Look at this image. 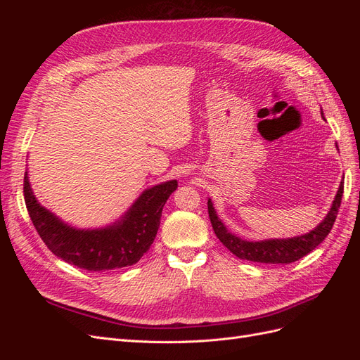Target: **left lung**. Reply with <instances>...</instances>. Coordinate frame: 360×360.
I'll return each instance as SVG.
<instances>
[{"label": "left lung", "instance_id": "8db88e82", "mask_svg": "<svg viewBox=\"0 0 360 360\" xmlns=\"http://www.w3.org/2000/svg\"><path fill=\"white\" fill-rule=\"evenodd\" d=\"M342 193H344V180L341 181L340 189H338L335 195V200L332 202L329 213L326 214L324 219L315 226L312 231L302 236L290 237V238H267V240H259V242H249L228 231V228L219 219V216H217L210 198L207 201V207H209L210 222L216 237L219 238L222 245L236 257L248 259V261H254V263L290 264V263H294V261L300 259L307 254H309L311 250H314L326 237H328L335 224L338 210H340Z\"/></svg>", "mask_w": 360, "mask_h": 360}]
</instances>
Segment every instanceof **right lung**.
Masks as SVG:
<instances>
[{"label": "right lung", "instance_id": "add662e5", "mask_svg": "<svg viewBox=\"0 0 360 360\" xmlns=\"http://www.w3.org/2000/svg\"><path fill=\"white\" fill-rule=\"evenodd\" d=\"M176 189L177 180L151 186L118 221L86 230L70 226L45 209L32 193L28 172L24 177L27 210L41 240L63 261L90 271L115 270L138 263L153 243L163 205Z\"/></svg>", "mask_w": 360, "mask_h": 360}]
</instances>
